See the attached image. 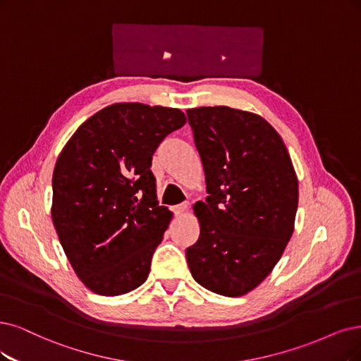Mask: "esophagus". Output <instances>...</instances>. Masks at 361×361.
I'll return each mask as SVG.
<instances>
[{
	"label": "esophagus",
	"mask_w": 361,
	"mask_h": 361,
	"mask_svg": "<svg viewBox=\"0 0 361 361\" xmlns=\"http://www.w3.org/2000/svg\"><path fill=\"white\" fill-rule=\"evenodd\" d=\"M188 208H189V204H180V205H176L172 208V211H173V214H176V217H181V216H184L185 212H188Z\"/></svg>",
	"instance_id": "1"
}]
</instances>
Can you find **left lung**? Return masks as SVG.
Listing matches in <instances>:
<instances>
[{
	"label": "left lung",
	"instance_id": "1",
	"mask_svg": "<svg viewBox=\"0 0 361 361\" xmlns=\"http://www.w3.org/2000/svg\"><path fill=\"white\" fill-rule=\"evenodd\" d=\"M188 116L208 196L193 205L201 231L185 259L197 284L244 296L272 272L295 231L296 171L262 116L226 105L190 109Z\"/></svg>",
	"mask_w": 361,
	"mask_h": 361
}]
</instances>
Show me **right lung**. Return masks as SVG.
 Here are the masks:
<instances>
[{
    "instance_id": "obj_1",
    "label": "right lung",
    "mask_w": 361,
    "mask_h": 361,
    "mask_svg": "<svg viewBox=\"0 0 361 361\" xmlns=\"http://www.w3.org/2000/svg\"><path fill=\"white\" fill-rule=\"evenodd\" d=\"M185 122L178 109L116 102L80 125L58 156L51 221L75 275L97 295H125L149 276L172 220L157 204L152 157Z\"/></svg>"
}]
</instances>
